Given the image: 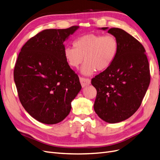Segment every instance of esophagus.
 Masks as SVG:
<instances>
[{"instance_id": "34e87169", "label": "esophagus", "mask_w": 160, "mask_h": 160, "mask_svg": "<svg viewBox=\"0 0 160 160\" xmlns=\"http://www.w3.org/2000/svg\"><path fill=\"white\" fill-rule=\"evenodd\" d=\"M81 84L82 87H85L87 85H89L91 83V80L89 78H85V77H79Z\"/></svg>"}]
</instances>
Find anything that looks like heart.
<instances>
[{"label":"heart","mask_w":160,"mask_h":160,"mask_svg":"<svg viewBox=\"0 0 160 160\" xmlns=\"http://www.w3.org/2000/svg\"><path fill=\"white\" fill-rule=\"evenodd\" d=\"M72 45L74 48L68 47L64 49L65 59L72 68H77L85 59L81 72L87 75L93 74L96 71L101 72L108 69L119 51L118 38L111 34H88L76 38Z\"/></svg>","instance_id":"1"}]
</instances>
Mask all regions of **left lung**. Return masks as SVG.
Returning a JSON list of instances; mask_svg holds the SVG:
<instances>
[{
    "label": "left lung",
    "instance_id": "left-lung-1",
    "mask_svg": "<svg viewBox=\"0 0 160 160\" xmlns=\"http://www.w3.org/2000/svg\"><path fill=\"white\" fill-rule=\"evenodd\" d=\"M108 32L118 38V54L108 69L91 79V84L97 90L95 113L105 122L115 123L139 109L150 83V72L146 50L136 38L119 28Z\"/></svg>",
    "mask_w": 160,
    "mask_h": 160
}]
</instances>
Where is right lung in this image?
Here are the masks:
<instances>
[{
  "label": "right lung",
  "mask_w": 160,
  "mask_h": 160,
  "mask_svg": "<svg viewBox=\"0 0 160 160\" xmlns=\"http://www.w3.org/2000/svg\"><path fill=\"white\" fill-rule=\"evenodd\" d=\"M78 28L43 30L31 37L18 54L14 80L19 100L27 112L42 123L63 120L81 89L78 75L63 55V42Z\"/></svg>",
  "instance_id": "right-lung-1"
}]
</instances>
